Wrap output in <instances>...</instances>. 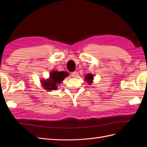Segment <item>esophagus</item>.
Wrapping results in <instances>:
<instances>
[{"instance_id": "esophagus-1", "label": "esophagus", "mask_w": 147, "mask_h": 147, "mask_svg": "<svg viewBox=\"0 0 147 147\" xmlns=\"http://www.w3.org/2000/svg\"><path fill=\"white\" fill-rule=\"evenodd\" d=\"M78 73L76 71H74V72H73V73H71V76L73 78H76L78 76Z\"/></svg>"}]
</instances>
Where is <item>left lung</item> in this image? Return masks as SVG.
<instances>
[{"instance_id":"left-lung-1","label":"left lung","mask_w":147,"mask_h":147,"mask_svg":"<svg viewBox=\"0 0 147 147\" xmlns=\"http://www.w3.org/2000/svg\"><path fill=\"white\" fill-rule=\"evenodd\" d=\"M85 78L87 81V82H88V83H92V81L93 80L92 74H87V75H86Z\"/></svg>"}]
</instances>
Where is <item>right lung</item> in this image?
Masks as SVG:
<instances>
[{
  "mask_svg": "<svg viewBox=\"0 0 147 147\" xmlns=\"http://www.w3.org/2000/svg\"><path fill=\"white\" fill-rule=\"evenodd\" d=\"M67 76V73L64 71H52L50 74V79L42 81V85L47 90H54L57 89V85Z\"/></svg>",
  "mask_w": 147,
  "mask_h": 147,
  "instance_id": "right-lung-1",
  "label": "right lung"
}]
</instances>
